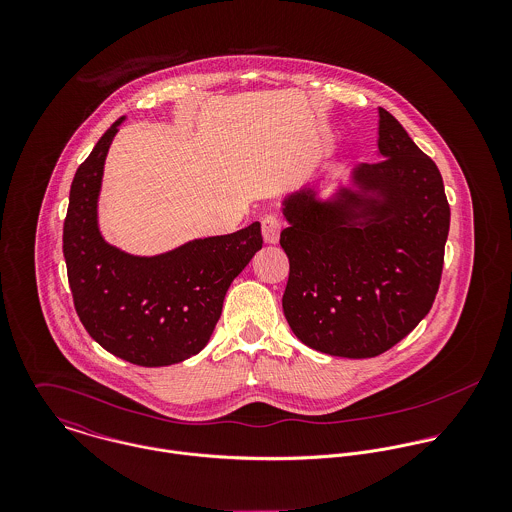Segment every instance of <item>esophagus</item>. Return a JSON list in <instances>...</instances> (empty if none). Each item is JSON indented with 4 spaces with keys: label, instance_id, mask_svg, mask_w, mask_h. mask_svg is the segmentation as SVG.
<instances>
[{
    "label": "esophagus",
    "instance_id": "obj_1",
    "mask_svg": "<svg viewBox=\"0 0 512 512\" xmlns=\"http://www.w3.org/2000/svg\"><path fill=\"white\" fill-rule=\"evenodd\" d=\"M284 222L278 215H266L262 219V236L266 244H276L280 240V232H282Z\"/></svg>",
    "mask_w": 512,
    "mask_h": 512
}]
</instances>
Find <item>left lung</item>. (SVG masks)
<instances>
[{
  "mask_svg": "<svg viewBox=\"0 0 512 512\" xmlns=\"http://www.w3.org/2000/svg\"><path fill=\"white\" fill-rule=\"evenodd\" d=\"M378 151L355 183L382 201L347 189L335 203L309 191L286 199L284 313L301 343L333 357L392 349L428 315L441 282L449 203L438 165L384 108Z\"/></svg>",
  "mask_w": 512,
  "mask_h": 512,
  "instance_id": "obj_1",
  "label": "left lung"
}]
</instances>
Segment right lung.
Returning <instances> with one entry per match:
<instances>
[{"label":"right lung","instance_id":"1","mask_svg":"<svg viewBox=\"0 0 512 512\" xmlns=\"http://www.w3.org/2000/svg\"><path fill=\"white\" fill-rule=\"evenodd\" d=\"M116 120L76 169L63 226L74 309L108 353L138 366H167L197 355L211 339L232 280L262 248L260 222L140 258L104 242L96 201Z\"/></svg>","mask_w":512,"mask_h":512}]
</instances>
